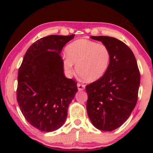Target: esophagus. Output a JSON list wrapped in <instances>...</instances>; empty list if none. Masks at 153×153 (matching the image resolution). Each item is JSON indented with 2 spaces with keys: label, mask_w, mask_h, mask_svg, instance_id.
Returning a JSON list of instances; mask_svg holds the SVG:
<instances>
[{
  "label": "esophagus",
  "mask_w": 153,
  "mask_h": 153,
  "mask_svg": "<svg viewBox=\"0 0 153 153\" xmlns=\"http://www.w3.org/2000/svg\"><path fill=\"white\" fill-rule=\"evenodd\" d=\"M77 88H78V90L79 91H82V90H84L85 89V85L84 84H77Z\"/></svg>",
  "instance_id": "obj_1"
}]
</instances>
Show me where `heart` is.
<instances>
[{
    "label": "heart",
    "instance_id": "1",
    "mask_svg": "<svg viewBox=\"0 0 153 153\" xmlns=\"http://www.w3.org/2000/svg\"><path fill=\"white\" fill-rule=\"evenodd\" d=\"M67 59L65 69L73 73V64L78 76L87 82L100 79L107 71L111 62V53L103 44L86 39H79L71 42L65 48Z\"/></svg>",
    "mask_w": 153,
    "mask_h": 153
}]
</instances>
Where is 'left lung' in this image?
I'll list each match as a JSON object with an SVG mask.
<instances>
[{"instance_id":"1","label":"left lung","mask_w":153,"mask_h":153,"mask_svg":"<svg viewBox=\"0 0 153 153\" xmlns=\"http://www.w3.org/2000/svg\"><path fill=\"white\" fill-rule=\"evenodd\" d=\"M101 41L111 53L107 71L87 85L86 108L97 129L111 131L128 120L138 100L140 74L133 52L122 41L109 36H91Z\"/></svg>"}]
</instances>
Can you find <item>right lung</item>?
<instances>
[{"mask_svg": "<svg viewBox=\"0 0 153 153\" xmlns=\"http://www.w3.org/2000/svg\"><path fill=\"white\" fill-rule=\"evenodd\" d=\"M74 36L51 35L36 41L19 69L18 105L27 122L40 131L49 132L62 126L77 92L76 81L65 76L60 54Z\"/></svg>", "mask_w": 153, "mask_h": 153, "instance_id": "obj_1", "label": "right lung"}]
</instances>
